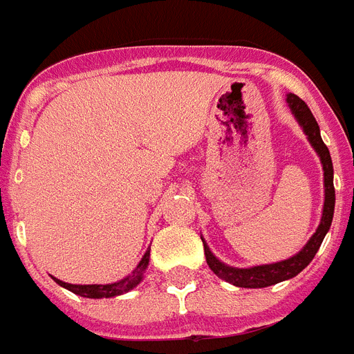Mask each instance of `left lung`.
I'll use <instances>...</instances> for the list:
<instances>
[{"mask_svg": "<svg viewBox=\"0 0 354 354\" xmlns=\"http://www.w3.org/2000/svg\"><path fill=\"white\" fill-rule=\"evenodd\" d=\"M287 104H289L290 111H292L294 118L298 120L301 126L304 133L309 138L310 146L316 149V153L320 157L322 166H324V186H325V201H324V212H322V221L313 234L307 245H305L298 254H294L292 257L285 259V261L270 263V265H257V267H248V268H237V267H228L223 261H219L208 245L203 239L205 245V256L208 267L217 274L219 278L228 281V283L236 285V287H245V289H263V287H270L279 281L290 279L294 276H298L304 270L313 257L316 256L318 248H320L322 241H324L325 234L329 232L330 223H333V214H335V186H333V160H330L329 149L322 140L320 135V126L316 122V118L313 117V113L307 107L304 100L292 93L287 95Z\"/></svg>", "mask_w": 354, "mask_h": 354, "instance_id": "left-lung-1", "label": "left lung"}]
</instances>
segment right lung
Segmentation results:
<instances>
[{"mask_svg": "<svg viewBox=\"0 0 354 354\" xmlns=\"http://www.w3.org/2000/svg\"><path fill=\"white\" fill-rule=\"evenodd\" d=\"M149 263V248L146 250V254L142 256L140 263L137 265V268L133 270L129 276H126L124 279L117 281V283H107V285H73V283H65L62 279H56V283L64 287V289L71 290V292L78 294V296H84V298H113V296H120L124 292H129L131 289H135L144 278V270L148 268Z\"/></svg>", "mask_w": 354, "mask_h": 354, "instance_id": "right-lung-1", "label": "right lung"}]
</instances>
